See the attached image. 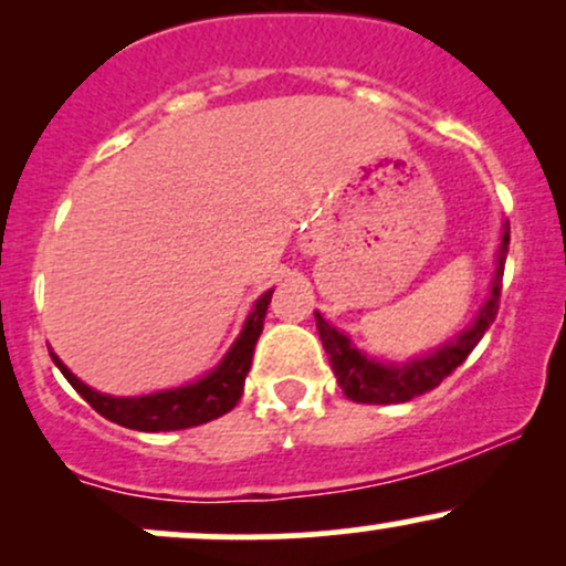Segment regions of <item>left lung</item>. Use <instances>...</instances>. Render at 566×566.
<instances>
[{
  "mask_svg": "<svg viewBox=\"0 0 566 566\" xmlns=\"http://www.w3.org/2000/svg\"><path fill=\"white\" fill-rule=\"evenodd\" d=\"M509 242L511 229L505 226L490 297H486V303L482 305V311H479V316L473 319L471 327L465 329V333H460L454 343H447L444 348H439L437 354L409 361L405 367H386L367 359L361 350L350 346L346 335L337 333L335 327H329V324L324 322L322 314H316V327H319L322 346L327 350L329 365L335 369V378L340 382L343 394H346L350 401H359V405H401V401H409L415 399V396L437 388L447 375H452L454 369L463 365L497 316Z\"/></svg>",
  "mask_w": 566,
  "mask_h": 566,
  "instance_id": "1",
  "label": "left lung"
}]
</instances>
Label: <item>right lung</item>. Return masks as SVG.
I'll return each instance as SVG.
<instances>
[{"mask_svg": "<svg viewBox=\"0 0 566 566\" xmlns=\"http://www.w3.org/2000/svg\"><path fill=\"white\" fill-rule=\"evenodd\" d=\"M271 292H265L261 301L255 303L252 314L247 316V324L242 335L237 337L226 359L212 369L207 378L191 386L175 388V391H161L151 396H138V399H114V396L97 394L87 388L80 378L69 373V367L57 359L53 361L63 373L74 391L112 423H119L125 428H135V431H180V428H193L210 420L220 418V415L231 412L237 401L242 399L244 378L250 373L252 354H255V343L263 333L265 311H269Z\"/></svg>", "mask_w": 566, "mask_h": 566, "instance_id": "1", "label": "right lung"}]
</instances>
